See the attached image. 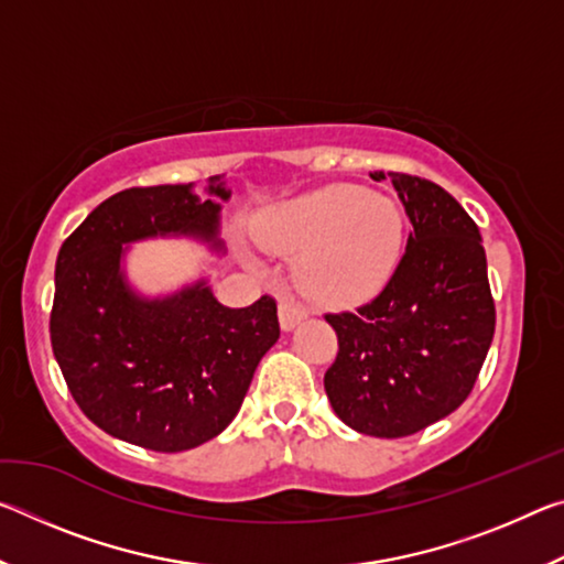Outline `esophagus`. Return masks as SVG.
Instances as JSON below:
<instances>
[{
	"label": "esophagus",
	"mask_w": 564,
	"mask_h": 564,
	"mask_svg": "<svg viewBox=\"0 0 564 564\" xmlns=\"http://www.w3.org/2000/svg\"><path fill=\"white\" fill-rule=\"evenodd\" d=\"M305 305H301L293 295H281L279 301V318H281V328L291 330L295 323H301L305 318Z\"/></svg>",
	"instance_id": "1"
}]
</instances>
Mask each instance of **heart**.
I'll return each instance as SVG.
<instances>
[{"label": "heart", "instance_id": "obj_1", "mask_svg": "<svg viewBox=\"0 0 564 564\" xmlns=\"http://www.w3.org/2000/svg\"><path fill=\"white\" fill-rule=\"evenodd\" d=\"M269 253L299 256L295 281L313 299L348 303L393 271L403 214L393 198L356 184H328L269 208L256 224Z\"/></svg>", "mask_w": 564, "mask_h": 564}]
</instances>
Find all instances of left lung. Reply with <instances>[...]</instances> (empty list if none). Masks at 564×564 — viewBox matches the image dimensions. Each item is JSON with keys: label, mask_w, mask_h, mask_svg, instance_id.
Masks as SVG:
<instances>
[{"label": "left lung", "mask_w": 564, "mask_h": 564, "mask_svg": "<svg viewBox=\"0 0 564 564\" xmlns=\"http://www.w3.org/2000/svg\"><path fill=\"white\" fill-rule=\"evenodd\" d=\"M388 176L413 231L373 301L326 313L338 356L323 386L352 431L405 437L470 395L492 343L495 301L482 238L465 208L433 181Z\"/></svg>", "instance_id": "8db88e82"}]
</instances>
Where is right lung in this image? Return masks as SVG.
I'll list each match as a JSON object with an SVG mask.
<instances>
[{
    "label": "right lung",
    "mask_w": 564,
    "mask_h": 564,
    "mask_svg": "<svg viewBox=\"0 0 564 564\" xmlns=\"http://www.w3.org/2000/svg\"><path fill=\"white\" fill-rule=\"evenodd\" d=\"M208 194L228 202L221 176ZM221 204L191 184L109 196L56 256L50 336L69 393L94 425L156 453L212 441L236 417L261 358L281 336L271 295L226 308L206 281L164 299L133 293L123 243L191 236L221 248Z\"/></svg>",
    "instance_id": "right-lung-1"
}]
</instances>
